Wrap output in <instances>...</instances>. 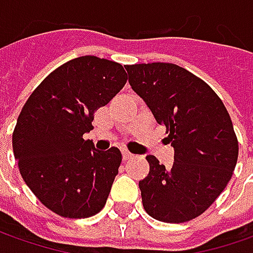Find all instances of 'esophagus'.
Listing matches in <instances>:
<instances>
[{"label": "esophagus", "instance_id": "1", "mask_svg": "<svg viewBox=\"0 0 253 253\" xmlns=\"http://www.w3.org/2000/svg\"><path fill=\"white\" fill-rule=\"evenodd\" d=\"M122 158H124V161H129V159H132V158H133V155H132L131 152L124 151L122 152Z\"/></svg>", "mask_w": 253, "mask_h": 253}]
</instances>
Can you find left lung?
Wrapping results in <instances>:
<instances>
[{"mask_svg": "<svg viewBox=\"0 0 253 253\" xmlns=\"http://www.w3.org/2000/svg\"><path fill=\"white\" fill-rule=\"evenodd\" d=\"M125 69L132 90L166 126L174 148L171 169L146 156L149 174L139 181L143 209L163 222L196 218L227 187L238 161V139L228 111L209 84L177 64Z\"/></svg>", "mask_w": 253, "mask_h": 253, "instance_id": "obj_1", "label": "left lung"}]
</instances>
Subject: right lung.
<instances>
[{
  "label": "right lung",
  "mask_w": 253,
  "mask_h": 253,
  "mask_svg": "<svg viewBox=\"0 0 253 253\" xmlns=\"http://www.w3.org/2000/svg\"><path fill=\"white\" fill-rule=\"evenodd\" d=\"M126 80L120 63L82 56L57 67L25 102L14 156L26 186L56 214L87 218L104 209L122 155L118 148L97 151L83 135Z\"/></svg>",
  "instance_id": "obj_1"
}]
</instances>
